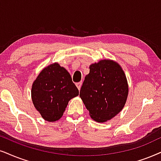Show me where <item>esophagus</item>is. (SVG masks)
<instances>
[{
	"label": "esophagus",
	"instance_id": "esophagus-1",
	"mask_svg": "<svg viewBox=\"0 0 161 161\" xmlns=\"http://www.w3.org/2000/svg\"><path fill=\"white\" fill-rule=\"evenodd\" d=\"M82 82H78V83H76V87H77V88H78L79 90H80L81 87H82Z\"/></svg>",
	"mask_w": 161,
	"mask_h": 161
}]
</instances>
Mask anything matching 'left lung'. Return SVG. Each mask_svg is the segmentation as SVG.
Instances as JSON below:
<instances>
[{
    "instance_id": "1",
    "label": "left lung",
    "mask_w": 161,
    "mask_h": 161,
    "mask_svg": "<svg viewBox=\"0 0 161 161\" xmlns=\"http://www.w3.org/2000/svg\"><path fill=\"white\" fill-rule=\"evenodd\" d=\"M128 93L127 79L121 67L114 61L102 60L90 66L79 96L91 117L103 123L123 109Z\"/></svg>"
}]
</instances>
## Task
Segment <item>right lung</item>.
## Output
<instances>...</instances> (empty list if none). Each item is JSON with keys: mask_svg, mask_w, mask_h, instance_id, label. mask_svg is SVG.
<instances>
[{"mask_svg": "<svg viewBox=\"0 0 161 161\" xmlns=\"http://www.w3.org/2000/svg\"><path fill=\"white\" fill-rule=\"evenodd\" d=\"M32 100L42 117L54 122L62 117L68 102L79 95L70 75L55 63L42 70L32 86Z\"/></svg>", "mask_w": 161, "mask_h": 161, "instance_id": "add662e5", "label": "right lung"}]
</instances>
